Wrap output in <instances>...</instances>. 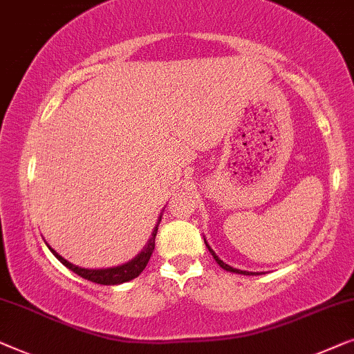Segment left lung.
Here are the masks:
<instances>
[{
    "instance_id": "1",
    "label": "left lung",
    "mask_w": 354,
    "mask_h": 354,
    "mask_svg": "<svg viewBox=\"0 0 354 354\" xmlns=\"http://www.w3.org/2000/svg\"><path fill=\"white\" fill-rule=\"evenodd\" d=\"M205 243H207V241H205ZM207 248H208V250H210V253H212V255H213V258H215V260H216V263H218V265H220V266L223 268V270H226V271H229V272H237V274H243V276H253V274H255V272H248V271H241V270H236V268H232V266H229V265H226V263H223V261L220 260V258H218V257H216V253L212 250V248H210V245H208V243H207Z\"/></svg>"
}]
</instances>
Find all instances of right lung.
Instances as JSON below:
<instances>
[{
	"label": "right lung",
	"instance_id": "right-lung-1",
	"mask_svg": "<svg viewBox=\"0 0 354 354\" xmlns=\"http://www.w3.org/2000/svg\"><path fill=\"white\" fill-rule=\"evenodd\" d=\"M160 220H158V223L156 225V229L152 231L151 241H149L146 247H144V250L139 253V255L134 258L133 261H129L123 266L109 268V270H84V268H78L75 265H72V263H68L66 258H62L57 252H54L51 247H49V250L54 253V257H56L64 266H67L68 270L75 272V274H78L80 277L88 279V281L96 282V283H102V286H115V283L128 282V281H131V279L138 277L142 272L144 268L147 266L149 260H151L153 248H156V236H157L158 225H160Z\"/></svg>",
	"mask_w": 354,
	"mask_h": 354
}]
</instances>
